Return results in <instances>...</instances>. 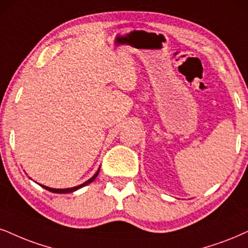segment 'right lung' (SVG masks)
I'll use <instances>...</instances> for the list:
<instances>
[{
    "mask_svg": "<svg viewBox=\"0 0 248 248\" xmlns=\"http://www.w3.org/2000/svg\"><path fill=\"white\" fill-rule=\"evenodd\" d=\"M99 172H100V169L96 171L95 175H94L93 177H92V178L88 179L87 182H85L84 184L78 185V186H75V187H71V188H51V187H48V186H45V185H41V186H42V187H44V188L48 189V191L53 192V193H71V192H75V191H77V189H79V188L84 187V186H86V185H88V184H91V183L93 182V180L96 178L97 175H99Z\"/></svg>",
    "mask_w": 248,
    "mask_h": 248,
    "instance_id": "obj_1",
    "label": "right lung"
}]
</instances>
